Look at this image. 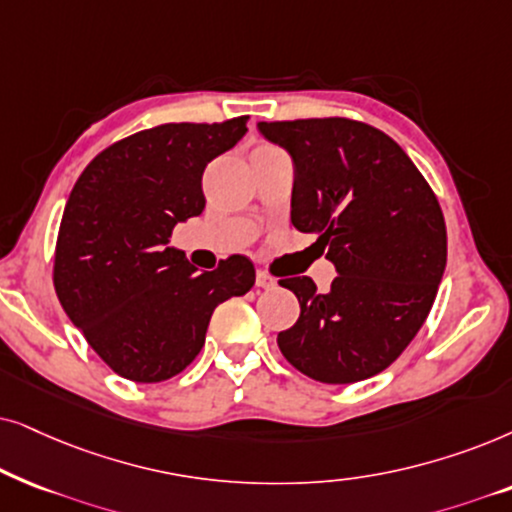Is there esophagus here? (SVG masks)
Listing matches in <instances>:
<instances>
[{
    "mask_svg": "<svg viewBox=\"0 0 512 512\" xmlns=\"http://www.w3.org/2000/svg\"><path fill=\"white\" fill-rule=\"evenodd\" d=\"M255 283H257V288H264V290H267V288H274V285H276V281L267 274V271H257Z\"/></svg>",
    "mask_w": 512,
    "mask_h": 512,
    "instance_id": "obj_1",
    "label": "esophagus"
}]
</instances>
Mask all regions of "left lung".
Masks as SVG:
<instances>
[{
	"label": "left lung",
	"instance_id": "8db88e82",
	"mask_svg": "<svg viewBox=\"0 0 512 512\" xmlns=\"http://www.w3.org/2000/svg\"><path fill=\"white\" fill-rule=\"evenodd\" d=\"M260 133L290 152L292 224L318 236L339 274L327 292L309 276L278 281L299 299L278 349L323 384L374 377L407 349L438 295L447 264L438 196L403 147L363 121H262Z\"/></svg>",
	"mask_w": 512,
	"mask_h": 512
}]
</instances>
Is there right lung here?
Masks as SVG:
<instances>
[{"label":"right lung","mask_w":512,"mask_h":512,"mask_svg":"<svg viewBox=\"0 0 512 512\" xmlns=\"http://www.w3.org/2000/svg\"><path fill=\"white\" fill-rule=\"evenodd\" d=\"M248 117L161 124L114 142L84 168L60 220L53 288L91 349L119 377L156 384L206 344L215 306L255 283L248 257L196 271L168 248L206 208L203 170L243 138Z\"/></svg>","instance_id":"add662e5"}]
</instances>
